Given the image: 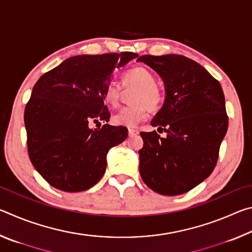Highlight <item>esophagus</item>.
<instances>
[{
    "mask_svg": "<svg viewBox=\"0 0 252 252\" xmlns=\"http://www.w3.org/2000/svg\"><path fill=\"white\" fill-rule=\"evenodd\" d=\"M127 132H129L130 136H133V135H136L139 133V131L136 129H129V130H127Z\"/></svg>",
    "mask_w": 252,
    "mask_h": 252,
    "instance_id": "1",
    "label": "esophagus"
}]
</instances>
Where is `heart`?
I'll return each mask as SVG.
<instances>
[{"label":"heart","instance_id":"1","mask_svg":"<svg viewBox=\"0 0 252 252\" xmlns=\"http://www.w3.org/2000/svg\"><path fill=\"white\" fill-rule=\"evenodd\" d=\"M156 76L144 66H136L127 70L122 75V84L125 89L136 88L132 96L133 105L125 106L112 118L114 125L133 127L148 117L149 110L156 112L162 104V92L158 88ZM121 96V88L117 83L106 84L103 97L106 103L117 106Z\"/></svg>","mask_w":252,"mask_h":252}]
</instances>
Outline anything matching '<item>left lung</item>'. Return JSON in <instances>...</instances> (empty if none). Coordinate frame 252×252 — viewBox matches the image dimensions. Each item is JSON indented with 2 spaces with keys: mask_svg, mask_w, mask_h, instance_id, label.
<instances>
[{
  "mask_svg": "<svg viewBox=\"0 0 252 252\" xmlns=\"http://www.w3.org/2000/svg\"><path fill=\"white\" fill-rule=\"evenodd\" d=\"M164 82L165 100L151 126L167 132H141L140 174L163 195L188 192L210 176L228 130L222 88L193 60L179 54L141 55Z\"/></svg>",
  "mask_w": 252,
  "mask_h": 252,
  "instance_id": "obj_1",
  "label": "left lung"
}]
</instances>
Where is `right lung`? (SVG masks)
I'll return each instance as SVG.
<instances>
[{
  "instance_id": "add662e5",
  "label": "right lung",
  "mask_w": 252,
  "mask_h": 252,
  "mask_svg": "<svg viewBox=\"0 0 252 252\" xmlns=\"http://www.w3.org/2000/svg\"><path fill=\"white\" fill-rule=\"evenodd\" d=\"M136 57L133 52L76 55L34 84L24 111L28 152L33 167L52 187L80 192L103 177L106 153L125 141L127 129L90 126L109 121L104 89L113 70Z\"/></svg>"
}]
</instances>
